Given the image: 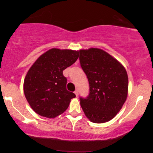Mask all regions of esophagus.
Returning <instances> with one entry per match:
<instances>
[{
    "mask_svg": "<svg viewBox=\"0 0 153 153\" xmlns=\"http://www.w3.org/2000/svg\"><path fill=\"white\" fill-rule=\"evenodd\" d=\"M74 94H75V95H76V97H78L79 93H78V91H77V90H76V91H74Z\"/></svg>",
    "mask_w": 153,
    "mask_h": 153,
    "instance_id": "obj_1",
    "label": "esophagus"
}]
</instances>
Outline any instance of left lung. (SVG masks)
<instances>
[{"label": "left lung", "instance_id": "obj_1", "mask_svg": "<svg viewBox=\"0 0 153 153\" xmlns=\"http://www.w3.org/2000/svg\"><path fill=\"white\" fill-rule=\"evenodd\" d=\"M81 68L89 82L90 93L80 97L81 108L88 118L104 123L120 111L128 93V76L124 67L107 52L97 48L79 51Z\"/></svg>", "mask_w": 153, "mask_h": 153}]
</instances>
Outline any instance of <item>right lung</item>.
Returning <instances> with one entry per match:
<instances>
[{"mask_svg": "<svg viewBox=\"0 0 153 153\" xmlns=\"http://www.w3.org/2000/svg\"><path fill=\"white\" fill-rule=\"evenodd\" d=\"M79 51L53 48L37 58L25 77L24 91L30 107L39 116L53 118L68 108L74 93L66 88L62 71L74 64Z\"/></svg>", "mask_w": 153, "mask_h": 153, "instance_id": "obj_1", "label": "right lung"}]
</instances>
